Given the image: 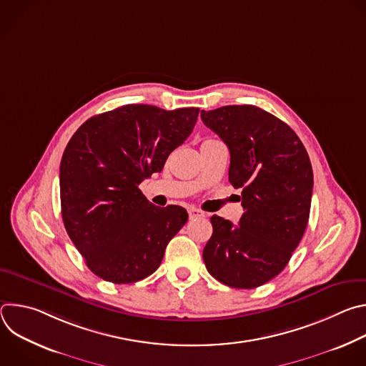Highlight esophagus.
<instances>
[{
	"mask_svg": "<svg viewBox=\"0 0 366 366\" xmlns=\"http://www.w3.org/2000/svg\"><path fill=\"white\" fill-rule=\"evenodd\" d=\"M188 214H189V219H202V217H205V213H202L201 210H198V208H194V207L188 208Z\"/></svg>",
	"mask_w": 366,
	"mask_h": 366,
	"instance_id": "34e87169",
	"label": "esophagus"
}]
</instances>
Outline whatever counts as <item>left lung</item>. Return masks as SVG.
Instances as JSON below:
<instances>
[{
    "instance_id": "obj_1",
    "label": "left lung",
    "mask_w": 366,
    "mask_h": 366,
    "mask_svg": "<svg viewBox=\"0 0 366 366\" xmlns=\"http://www.w3.org/2000/svg\"><path fill=\"white\" fill-rule=\"evenodd\" d=\"M230 150L229 181L242 188L239 224L213 216L202 259L217 281L250 290L275 278L298 246L310 216L312 169L294 130L254 106L201 112Z\"/></svg>"
}]
</instances>
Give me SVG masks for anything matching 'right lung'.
I'll use <instances>...</instances> for the list:
<instances>
[{
    "label": "right lung",
    "instance_id": "right-lung-1",
    "mask_svg": "<svg viewBox=\"0 0 366 366\" xmlns=\"http://www.w3.org/2000/svg\"><path fill=\"white\" fill-rule=\"evenodd\" d=\"M198 113L127 104L88 119L71 137L59 172L62 219L86 267L104 281L132 284L153 274L187 223L185 208L153 205L139 184L162 171Z\"/></svg>",
    "mask_w": 366,
    "mask_h": 366
}]
</instances>
